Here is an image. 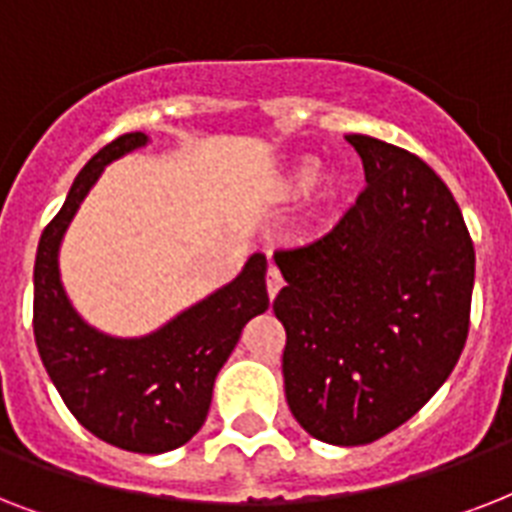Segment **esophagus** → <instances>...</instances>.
Masks as SVG:
<instances>
[{
	"mask_svg": "<svg viewBox=\"0 0 512 512\" xmlns=\"http://www.w3.org/2000/svg\"><path fill=\"white\" fill-rule=\"evenodd\" d=\"M265 287H268V297H271V300L279 295V289L284 287V279H281V271L276 268V265H271V268H268V276H265Z\"/></svg>",
	"mask_w": 512,
	"mask_h": 512,
	"instance_id": "esophagus-1",
	"label": "esophagus"
}]
</instances>
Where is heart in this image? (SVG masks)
Wrapping results in <instances>:
<instances>
[{
  "instance_id": "b5f03b06",
  "label": "heart",
  "mask_w": 512,
  "mask_h": 512,
  "mask_svg": "<svg viewBox=\"0 0 512 512\" xmlns=\"http://www.w3.org/2000/svg\"><path fill=\"white\" fill-rule=\"evenodd\" d=\"M313 177H316V162H303L292 175V185L303 188V185L313 183Z\"/></svg>"
}]
</instances>
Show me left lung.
<instances>
[{
	"label": "left lung",
	"mask_w": 512,
	"mask_h": 512,
	"mask_svg": "<svg viewBox=\"0 0 512 512\" xmlns=\"http://www.w3.org/2000/svg\"><path fill=\"white\" fill-rule=\"evenodd\" d=\"M366 188L340 223L276 249L287 287L284 390L295 420L337 446L372 444L420 412L470 329L476 249L452 191L420 156L345 138Z\"/></svg>",
	"instance_id": "8db88e82"
}]
</instances>
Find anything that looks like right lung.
<instances>
[{
	"instance_id": "add662e5",
	"label": "right lung",
	"mask_w": 512,
	"mask_h": 512,
	"mask_svg": "<svg viewBox=\"0 0 512 512\" xmlns=\"http://www.w3.org/2000/svg\"><path fill=\"white\" fill-rule=\"evenodd\" d=\"M146 140L143 132H127L100 148L44 228L34 265V337L63 404L92 436L127 452L162 454L191 441L207 420L220 366L244 324L268 308V260L252 255L228 287L154 335L116 340L87 327L60 284V239L103 167Z\"/></svg>"
}]
</instances>
